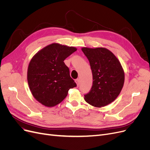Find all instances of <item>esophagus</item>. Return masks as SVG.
I'll use <instances>...</instances> for the list:
<instances>
[{
  "instance_id": "34e87169",
  "label": "esophagus",
  "mask_w": 150,
  "mask_h": 150,
  "mask_svg": "<svg viewBox=\"0 0 150 150\" xmlns=\"http://www.w3.org/2000/svg\"><path fill=\"white\" fill-rule=\"evenodd\" d=\"M75 81H76V84H77V86H79V79H76V80H75Z\"/></svg>"
}]
</instances>
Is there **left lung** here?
<instances>
[{
	"mask_svg": "<svg viewBox=\"0 0 150 150\" xmlns=\"http://www.w3.org/2000/svg\"><path fill=\"white\" fill-rule=\"evenodd\" d=\"M89 61L93 74V86L84 95L91 105L101 108L114 101L123 87L125 72L117 57L104 47H83Z\"/></svg>",
	"mask_w": 150,
	"mask_h": 150,
	"instance_id": "left-lung-1",
	"label": "left lung"
}]
</instances>
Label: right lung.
I'll return each mask as SVG.
<instances>
[{"label":"right lung","mask_w":150,"mask_h":150,"mask_svg":"<svg viewBox=\"0 0 150 150\" xmlns=\"http://www.w3.org/2000/svg\"><path fill=\"white\" fill-rule=\"evenodd\" d=\"M77 49L57 43L44 47L32 58L28 81L34 98L44 106L53 107L62 102L68 91L76 86L64 61Z\"/></svg>","instance_id":"add662e5"}]
</instances>
